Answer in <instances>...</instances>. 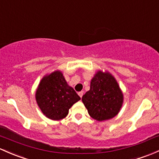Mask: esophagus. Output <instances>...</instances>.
Masks as SVG:
<instances>
[{
  "label": "esophagus",
  "mask_w": 159,
  "mask_h": 159,
  "mask_svg": "<svg viewBox=\"0 0 159 159\" xmlns=\"http://www.w3.org/2000/svg\"><path fill=\"white\" fill-rule=\"evenodd\" d=\"M83 94H84V91H80V92H78V95L80 96V98H82Z\"/></svg>",
  "instance_id": "34e87169"
}]
</instances>
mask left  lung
<instances>
[{
    "mask_svg": "<svg viewBox=\"0 0 159 159\" xmlns=\"http://www.w3.org/2000/svg\"><path fill=\"white\" fill-rule=\"evenodd\" d=\"M123 98L115 78L108 72L98 71L91 80L90 90L83 95L82 101L91 117L103 121L117 115Z\"/></svg>",
    "mask_w": 159,
    "mask_h": 159,
    "instance_id": "obj_1",
    "label": "left lung"
}]
</instances>
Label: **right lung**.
<instances>
[{
  "instance_id": "add662e5",
  "label": "right lung",
  "mask_w": 159,
  "mask_h": 159,
  "mask_svg": "<svg viewBox=\"0 0 159 159\" xmlns=\"http://www.w3.org/2000/svg\"><path fill=\"white\" fill-rule=\"evenodd\" d=\"M36 99L46 116L59 120L66 117L69 108L81 98L68 86L62 73L57 71L42 79L36 90Z\"/></svg>"
}]
</instances>
